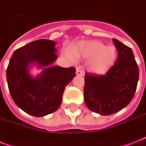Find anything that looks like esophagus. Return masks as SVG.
<instances>
[{
	"mask_svg": "<svg viewBox=\"0 0 146 146\" xmlns=\"http://www.w3.org/2000/svg\"><path fill=\"white\" fill-rule=\"evenodd\" d=\"M76 75L80 76H82L84 74V72L82 70V69H80V67H77L76 68Z\"/></svg>",
	"mask_w": 146,
	"mask_h": 146,
	"instance_id": "34e87169",
	"label": "esophagus"
}]
</instances>
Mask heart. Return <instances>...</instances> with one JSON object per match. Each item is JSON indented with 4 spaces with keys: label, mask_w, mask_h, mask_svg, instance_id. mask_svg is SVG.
<instances>
[{
    "label": "heart",
    "mask_w": 146,
    "mask_h": 146,
    "mask_svg": "<svg viewBox=\"0 0 146 146\" xmlns=\"http://www.w3.org/2000/svg\"><path fill=\"white\" fill-rule=\"evenodd\" d=\"M76 54L89 58V69L97 73H104L113 66L116 59V48L106 46L98 41H85L75 48Z\"/></svg>",
    "instance_id": "1"
}]
</instances>
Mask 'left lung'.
Instances as JSON below:
<instances>
[{"instance_id":"left-lung-1","label":"left lung","mask_w":146,"mask_h":146,"mask_svg":"<svg viewBox=\"0 0 146 146\" xmlns=\"http://www.w3.org/2000/svg\"><path fill=\"white\" fill-rule=\"evenodd\" d=\"M117 50L114 65L104 75L86 73L84 100L87 108L102 115L114 113L129 104L136 92L139 67L133 50L113 38Z\"/></svg>"}]
</instances>
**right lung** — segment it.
Wrapping results in <instances>:
<instances>
[{"instance_id": "add662e5", "label": "right lung", "mask_w": 146, "mask_h": 146, "mask_svg": "<svg viewBox=\"0 0 146 146\" xmlns=\"http://www.w3.org/2000/svg\"><path fill=\"white\" fill-rule=\"evenodd\" d=\"M56 43L48 39L30 42L15 50L7 69L10 96L19 108L35 117H43L59 108L64 89L76 75L74 67L44 68L37 78L29 73V64L41 67L55 61Z\"/></svg>"}]
</instances>
